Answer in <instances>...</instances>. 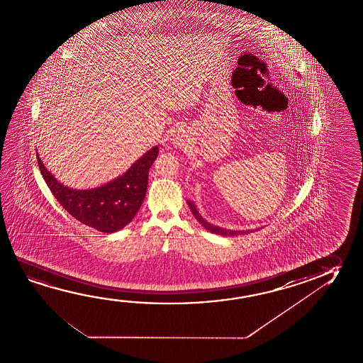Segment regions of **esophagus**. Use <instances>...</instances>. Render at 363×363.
I'll list each match as a JSON object with an SVG mask.
<instances>
[{"label":"esophagus","instance_id":"obj_1","mask_svg":"<svg viewBox=\"0 0 363 363\" xmlns=\"http://www.w3.org/2000/svg\"><path fill=\"white\" fill-rule=\"evenodd\" d=\"M172 140L173 144H176L177 147L182 148L184 145H186V142H187V131L182 129V128L174 130V133L172 134Z\"/></svg>","mask_w":363,"mask_h":363}]
</instances>
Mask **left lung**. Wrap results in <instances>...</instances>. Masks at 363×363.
I'll return each instance as SVG.
<instances>
[{
  "label": "left lung",
  "mask_w": 363,
  "mask_h": 363,
  "mask_svg": "<svg viewBox=\"0 0 363 363\" xmlns=\"http://www.w3.org/2000/svg\"><path fill=\"white\" fill-rule=\"evenodd\" d=\"M187 203H189L191 211H192L194 216L196 218L197 221H199L206 230H208V232L214 233V234H218V235H223V237H230V235H237V234H240V233H242V234H243V233H245V234L248 233L240 232V230H229V229H224V228H220V226L213 225V224H210V223H208L206 220L202 218L200 213L197 211L196 206H195L194 202L187 201Z\"/></svg>",
  "instance_id": "obj_1"
}]
</instances>
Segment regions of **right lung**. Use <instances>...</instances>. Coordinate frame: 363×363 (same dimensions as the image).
<instances>
[{"label": "right lung", "mask_w": 363, "mask_h": 363, "mask_svg": "<svg viewBox=\"0 0 363 363\" xmlns=\"http://www.w3.org/2000/svg\"><path fill=\"white\" fill-rule=\"evenodd\" d=\"M38 155L43 179L57 201L78 221L102 233L118 232L130 223L142 206L148 186L149 168L153 164L158 147L140 157L118 179L91 190H74L54 179Z\"/></svg>", "instance_id": "right-lung-1"}]
</instances>
